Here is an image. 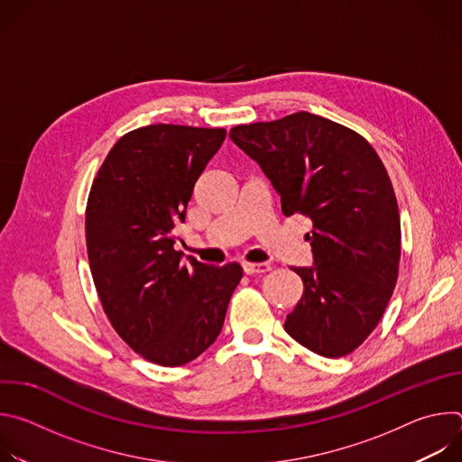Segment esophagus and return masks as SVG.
Listing matches in <instances>:
<instances>
[{"label":"esophagus","instance_id":"obj_1","mask_svg":"<svg viewBox=\"0 0 462 462\" xmlns=\"http://www.w3.org/2000/svg\"><path fill=\"white\" fill-rule=\"evenodd\" d=\"M273 267L269 263H243V273L252 276V274H265L269 273Z\"/></svg>","mask_w":462,"mask_h":462}]
</instances>
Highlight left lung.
Listing matches in <instances>:
<instances>
[{
	"instance_id": "1",
	"label": "left lung",
	"mask_w": 462,
	"mask_h": 462,
	"mask_svg": "<svg viewBox=\"0 0 462 462\" xmlns=\"http://www.w3.org/2000/svg\"><path fill=\"white\" fill-rule=\"evenodd\" d=\"M273 182L283 216L312 221V267L292 269L303 296L285 331L309 351L340 358L378 325L399 278L401 214L389 175L356 131L300 111L230 129Z\"/></svg>"
}]
</instances>
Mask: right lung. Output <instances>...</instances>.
Segmentation results:
<instances>
[{
	"instance_id": "right-lung-1",
	"label": "right lung",
	"mask_w": 462,
	"mask_h": 462,
	"mask_svg": "<svg viewBox=\"0 0 462 462\" xmlns=\"http://www.w3.org/2000/svg\"><path fill=\"white\" fill-rule=\"evenodd\" d=\"M225 137L223 127L134 129L111 148L89 191L88 257L104 312L131 349L164 367L216 342L243 278L237 263H182L173 248V228Z\"/></svg>"
}]
</instances>
